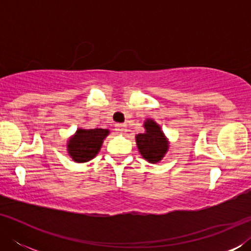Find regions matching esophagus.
I'll list each match as a JSON object with an SVG mask.
<instances>
[{
  "instance_id": "1",
  "label": "esophagus",
  "mask_w": 251,
  "mask_h": 251,
  "mask_svg": "<svg viewBox=\"0 0 251 251\" xmlns=\"http://www.w3.org/2000/svg\"><path fill=\"white\" fill-rule=\"evenodd\" d=\"M115 131L118 133H121V135H123V133H126V125H116L115 126Z\"/></svg>"
}]
</instances>
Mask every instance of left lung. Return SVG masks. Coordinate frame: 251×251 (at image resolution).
I'll return each mask as SVG.
<instances>
[{"label":"left lung","instance_id":"1","mask_svg":"<svg viewBox=\"0 0 251 251\" xmlns=\"http://www.w3.org/2000/svg\"><path fill=\"white\" fill-rule=\"evenodd\" d=\"M145 131L136 135V144L144 159L150 163L156 164L166 156L169 150L170 143L167 136L161 129V126L153 119H146L144 121Z\"/></svg>","mask_w":251,"mask_h":251}]
</instances>
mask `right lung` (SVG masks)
Returning <instances> with one entry per match:
<instances>
[{"label":"right lung","instance_id":"1","mask_svg":"<svg viewBox=\"0 0 251 251\" xmlns=\"http://www.w3.org/2000/svg\"><path fill=\"white\" fill-rule=\"evenodd\" d=\"M108 135V129L78 128L74 135L67 139L66 151L68 155L76 163L89 162L99 153Z\"/></svg>","mask_w":251,"mask_h":251}]
</instances>
